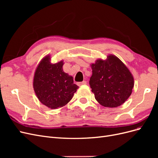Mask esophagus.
Returning <instances> with one entry per match:
<instances>
[{
  "label": "esophagus",
  "instance_id": "1",
  "mask_svg": "<svg viewBox=\"0 0 158 158\" xmlns=\"http://www.w3.org/2000/svg\"><path fill=\"white\" fill-rule=\"evenodd\" d=\"M86 83H87V82H86V81H85V80H84V81H82V82H78V85H85V84H86Z\"/></svg>",
  "mask_w": 158,
  "mask_h": 158
}]
</instances>
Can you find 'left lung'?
Returning a JSON list of instances; mask_svg holds the SVG:
<instances>
[{
  "instance_id": "obj_1",
  "label": "left lung",
  "mask_w": 158,
  "mask_h": 158,
  "mask_svg": "<svg viewBox=\"0 0 158 158\" xmlns=\"http://www.w3.org/2000/svg\"><path fill=\"white\" fill-rule=\"evenodd\" d=\"M92 69L89 84L95 99L102 106L117 107L127 101L132 94L134 79L120 59L109 55L106 60H97Z\"/></svg>"
}]
</instances>
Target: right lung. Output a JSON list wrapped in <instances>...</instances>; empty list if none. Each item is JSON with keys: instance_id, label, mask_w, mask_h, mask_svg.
I'll return each mask as SVG.
<instances>
[{"instance_id": "1", "label": "right lung", "mask_w": 158, "mask_h": 158, "mask_svg": "<svg viewBox=\"0 0 158 158\" xmlns=\"http://www.w3.org/2000/svg\"><path fill=\"white\" fill-rule=\"evenodd\" d=\"M63 62L51 64L47 56L38 65L33 78V88L40 101L51 109L67 104L78 88L73 76L63 70Z\"/></svg>"}]
</instances>
